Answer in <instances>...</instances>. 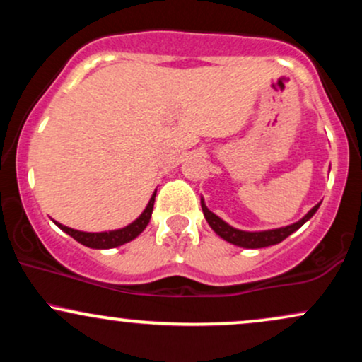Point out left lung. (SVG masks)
Segmentation results:
<instances>
[{
    "label": "left lung",
    "instance_id": "8db88e82",
    "mask_svg": "<svg viewBox=\"0 0 362 362\" xmlns=\"http://www.w3.org/2000/svg\"><path fill=\"white\" fill-rule=\"evenodd\" d=\"M201 206H202V213H204L206 221L209 223V226L216 231V235L221 236L223 240L226 242L236 245V247H243V248H264V247H271V245L281 243L282 240H286L291 233H294L296 230L305 224L308 219L318 211L320 202L315 207H311L308 211V214H305L298 223L289 224V226H282V228H276V230H265V231H243V230H236V228L230 226L226 221H223L219 216H216L213 211L207 209L204 199L201 197Z\"/></svg>",
    "mask_w": 362,
    "mask_h": 362
}]
</instances>
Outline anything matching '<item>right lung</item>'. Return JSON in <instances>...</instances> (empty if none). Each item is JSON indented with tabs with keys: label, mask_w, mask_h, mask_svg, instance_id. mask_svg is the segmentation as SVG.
Wrapping results in <instances>:
<instances>
[{
	"label": "right lung",
	"mask_w": 362,
	"mask_h": 362,
	"mask_svg": "<svg viewBox=\"0 0 362 362\" xmlns=\"http://www.w3.org/2000/svg\"><path fill=\"white\" fill-rule=\"evenodd\" d=\"M155 197H156V190L155 194L151 195V199H149L146 209L141 213V216L136 221H132L131 224H127V226L120 228V230H112V231H102V233H86V231H78V230H73V228H68L64 226V224L61 223H56L57 226L61 228L64 233H68L69 236H73L76 242H80L81 245H85V247H90V248H115V247H120V245L131 242V240H134L136 236H139L141 233L144 231V228L148 226L149 219H151V213H153V206H155Z\"/></svg>",
	"instance_id": "add662e5"
}]
</instances>
